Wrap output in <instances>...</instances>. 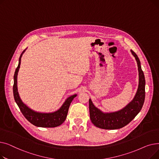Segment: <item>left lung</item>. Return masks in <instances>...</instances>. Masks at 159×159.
Returning a JSON list of instances; mask_svg holds the SVG:
<instances>
[{
    "label": "left lung",
    "instance_id": "1",
    "mask_svg": "<svg viewBox=\"0 0 159 159\" xmlns=\"http://www.w3.org/2000/svg\"><path fill=\"white\" fill-rule=\"evenodd\" d=\"M138 65L139 75V88L133 101L122 110L110 113H104L97 108L89 100L90 119L97 128L105 129H116L128 124L140 112L145 99V77L141 69L140 62L137 54L131 50Z\"/></svg>",
    "mask_w": 159,
    "mask_h": 159
}]
</instances>
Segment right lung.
I'll use <instances>...</instances> for the list:
<instances>
[{
  "instance_id": "1",
  "label": "right lung",
  "mask_w": 159,
  "mask_h": 159,
  "mask_svg": "<svg viewBox=\"0 0 159 159\" xmlns=\"http://www.w3.org/2000/svg\"><path fill=\"white\" fill-rule=\"evenodd\" d=\"M24 52L25 50H24L20 56L19 65L14 74V84L13 87V91L15 101L16 104L18 105L19 109L24 116V117L30 123L34 125V126L43 128H54L60 126L66 120L70 104L72 102L73 98L77 96V95H73L67 98L66 101L59 110L51 113H43L35 112L25 105L20 100L17 91V75L19 70L20 68L21 57Z\"/></svg>"
}]
</instances>
